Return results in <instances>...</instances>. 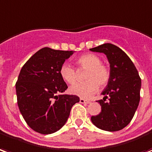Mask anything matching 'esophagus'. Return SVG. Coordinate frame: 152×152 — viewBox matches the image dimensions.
<instances>
[{
  "mask_svg": "<svg viewBox=\"0 0 152 152\" xmlns=\"http://www.w3.org/2000/svg\"><path fill=\"white\" fill-rule=\"evenodd\" d=\"M79 102H80L81 104H90V103H91V101H90V100L84 99H83V98H81V99H79Z\"/></svg>",
  "mask_w": 152,
  "mask_h": 152,
  "instance_id": "esophagus-1",
  "label": "esophagus"
}]
</instances>
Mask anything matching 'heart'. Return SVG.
<instances>
[{
  "label": "heart",
  "mask_w": 152,
  "mask_h": 152,
  "mask_svg": "<svg viewBox=\"0 0 152 152\" xmlns=\"http://www.w3.org/2000/svg\"><path fill=\"white\" fill-rule=\"evenodd\" d=\"M101 59L95 54H84L77 60V65L80 68L87 69L85 79L87 81L76 83L69 87V91L75 96L87 99L98 91L99 86L104 87L110 78V71L101 64ZM63 79L69 84L76 81L75 69L69 64H63L60 69Z\"/></svg>",
  "instance_id": "b5f03b06"
}]
</instances>
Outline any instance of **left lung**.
<instances>
[{
  "instance_id": "1",
  "label": "left lung",
  "mask_w": 152,
  "mask_h": 152,
  "mask_svg": "<svg viewBox=\"0 0 152 152\" xmlns=\"http://www.w3.org/2000/svg\"><path fill=\"white\" fill-rule=\"evenodd\" d=\"M90 50L104 53L110 64V78L101 93L104 97L97 101L101 112L91 120L99 129L118 131L131 121L138 108L141 78L130 58L116 45L107 43Z\"/></svg>"
}]
</instances>
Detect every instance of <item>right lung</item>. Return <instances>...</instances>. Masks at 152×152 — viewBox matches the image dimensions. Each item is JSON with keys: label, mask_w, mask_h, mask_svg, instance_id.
<instances>
[{"label": "right lung", "mask_w": 152, "mask_h": 152, "mask_svg": "<svg viewBox=\"0 0 152 152\" xmlns=\"http://www.w3.org/2000/svg\"><path fill=\"white\" fill-rule=\"evenodd\" d=\"M74 51L43 48L21 69L16 83L18 105L26 124L42 134L56 132L67 121L74 95H62L68 88L60 69Z\"/></svg>", "instance_id": "add662e5"}]
</instances>
